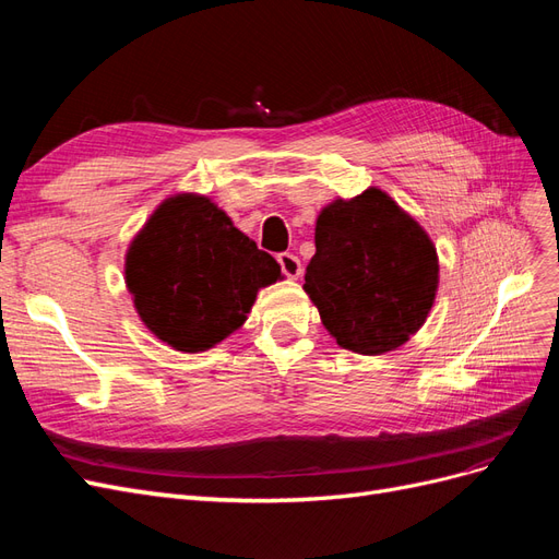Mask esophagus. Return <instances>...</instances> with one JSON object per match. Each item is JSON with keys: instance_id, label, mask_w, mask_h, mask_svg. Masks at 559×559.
<instances>
[{"instance_id": "obj_1", "label": "esophagus", "mask_w": 559, "mask_h": 559, "mask_svg": "<svg viewBox=\"0 0 559 559\" xmlns=\"http://www.w3.org/2000/svg\"><path fill=\"white\" fill-rule=\"evenodd\" d=\"M277 261H280V267H282V273H284L286 277L298 280V277L302 275V267H300V261H298L296 253L284 251V253H280Z\"/></svg>"}]
</instances>
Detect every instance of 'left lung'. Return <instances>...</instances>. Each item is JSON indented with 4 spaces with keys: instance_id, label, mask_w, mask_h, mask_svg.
Returning a JSON list of instances; mask_svg holds the SVG:
<instances>
[{
    "instance_id": "1",
    "label": "left lung",
    "mask_w": 559,
    "mask_h": 559,
    "mask_svg": "<svg viewBox=\"0 0 559 559\" xmlns=\"http://www.w3.org/2000/svg\"><path fill=\"white\" fill-rule=\"evenodd\" d=\"M302 289L343 349L366 357L411 341L436 300L438 253L396 200L370 186L319 212Z\"/></svg>"
}]
</instances>
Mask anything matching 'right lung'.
I'll use <instances>...</instances> for the list:
<instances>
[{
	"mask_svg": "<svg viewBox=\"0 0 559 559\" xmlns=\"http://www.w3.org/2000/svg\"><path fill=\"white\" fill-rule=\"evenodd\" d=\"M207 195L163 200L126 253V286L144 326L177 352H205L238 331L263 286L282 280Z\"/></svg>",
	"mask_w": 559,
	"mask_h": 559,
	"instance_id": "right-lung-1",
	"label": "right lung"
}]
</instances>
